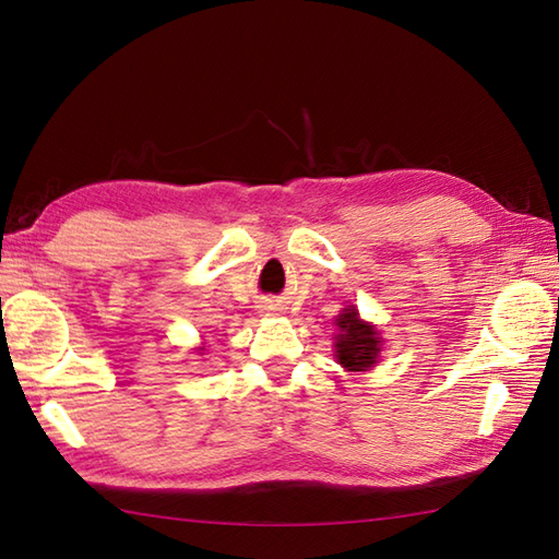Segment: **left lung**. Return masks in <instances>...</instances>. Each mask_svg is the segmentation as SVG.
<instances>
[{"label":"left lung","instance_id":"obj_1","mask_svg":"<svg viewBox=\"0 0 559 559\" xmlns=\"http://www.w3.org/2000/svg\"><path fill=\"white\" fill-rule=\"evenodd\" d=\"M335 357L347 371H369L381 355L383 340L371 323L361 321L355 306H347L335 318Z\"/></svg>","mask_w":559,"mask_h":559}]
</instances>
